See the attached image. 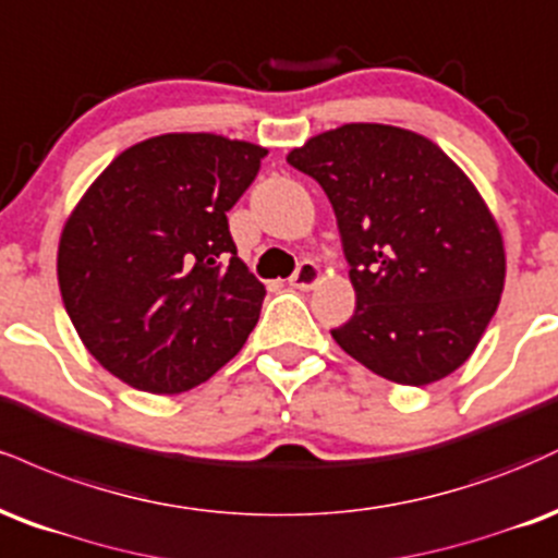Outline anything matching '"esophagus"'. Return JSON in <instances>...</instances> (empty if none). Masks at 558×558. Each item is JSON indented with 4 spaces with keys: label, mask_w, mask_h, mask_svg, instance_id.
<instances>
[{
    "label": "esophagus",
    "mask_w": 558,
    "mask_h": 558,
    "mask_svg": "<svg viewBox=\"0 0 558 558\" xmlns=\"http://www.w3.org/2000/svg\"><path fill=\"white\" fill-rule=\"evenodd\" d=\"M318 281H320V268L318 264H313V260H303L290 277V284L294 290H313Z\"/></svg>",
    "instance_id": "34e87169"
}]
</instances>
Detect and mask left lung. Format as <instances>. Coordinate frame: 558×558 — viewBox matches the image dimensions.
<instances>
[{"instance_id": "8db88e82", "label": "left lung", "mask_w": 558, "mask_h": 558, "mask_svg": "<svg viewBox=\"0 0 558 558\" xmlns=\"http://www.w3.org/2000/svg\"><path fill=\"white\" fill-rule=\"evenodd\" d=\"M287 161L324 187L355 313L331 337L404 386L441 381L473 355L504 290L501 232L473 182L428 137L355 122Z\"/></svg>"}]
</instances>
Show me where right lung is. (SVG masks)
Masks as SVG:
<instances>
[{"mask_svg": "<svg viewBox=\"0 0 558 558\" xmlns=\"http://www.w3.org/2000/svg\"><path fill=\"white\" fill-rule=\"evenodd\" d=\"M266 154L211 133L148 137L122 150L70 214L59 292L111 376L180 395L245 344L266 290L238 258L227 211Z\"/></svg>", "mask_w": 558, "mask_h": 558, "instance_id": "1", "label": "right lung"}]
</instances>
